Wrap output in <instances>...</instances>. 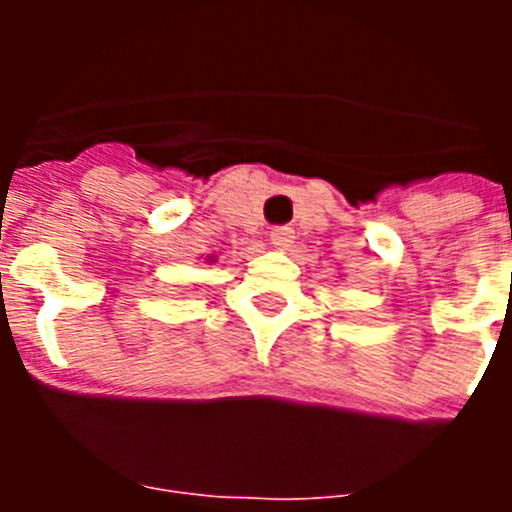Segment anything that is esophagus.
I'll return each instance as SVG.
<instances>
[{
  "instance_id": "esophagus-1",
  "label": "esophagus",
  "mask_w": 512,
  "mask_h": 512,
  "mask_svg": "<svg viewBox=\"0 0 512 512\" xmlns=\"http://www.w3.org/2000/svg\"><path fill=\"white\" fill-rule=\"evenodd\" d=\"M292 238H295V233H292V228H287V225H279V228L271 230V241L277 243V246H289Z\"/></svg>"
}]
</instances>
